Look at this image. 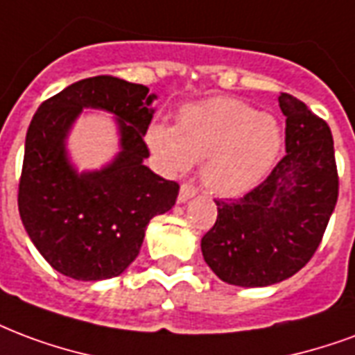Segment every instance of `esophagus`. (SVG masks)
<instances>
[{
	"label": "esophagus",
	"instance_id": "34e87169",
	"mask_svg": "<svg viewBox=\"0 0 355 355\" xmlns=\"http://www.w3.org/2000/svg\"><path fill=\"white\" fill-rule=\"evenodd\" d=\"M198 193V188L190 182H184V184L180 186V191H178V203H186L188 199H191L193 196Z\"/></svg>",
	"mask_w": 355,
	"mask_h": 355
}]
</instances>
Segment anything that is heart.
<instances>
[{"label":"heart","mask_w":355,"mask_h":355,"mask_svg":"<svg viewBox=\"0 0 355 355\" xmlns=\"http://www.w3.org/2000/svg\"><path fill=\"white\" fill-rule=\"evenodd\" d=\"M146 143L165 167L188 171L205 162L209 190L225 198L244 196L271 173L282 148V133L271 116L237 99L218 97L188 105L177 128L152 124Z\"/></svg>","instance_id":"obj_1"}]
</instances>
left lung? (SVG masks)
Returning a JSON list of instances; mask_svg holds the SVG:
<instances>
[{"label":"left lung","mask_w":355,"mask_h":355,"mask_svg":"<svg viewBox=\"0 0 355 355\" xmlns=\"http://www.w3.org/2000/svg\"><path fill=\"white\" fill-rule=\"evenodd\" d=\"M278 105L286 156L244 198L216 199V222L201 239L205 261L227 284L263 288L293 277L314 256L337 205L329 125L290 94Z\"/></svg>","instance_id":"8db88e82"}]
</instances>
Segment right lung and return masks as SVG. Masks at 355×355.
<instances>
[{"label":"right lung","instance_id":"add662e5","mask_svg":"<svg viewBox=\"0 0 355 355\" xmlns=\"http://www.w3.org/2000/svg\"><path fill=\"white\" fill-rule=\"evenodd\" d=\"M154 99L143 84L101 75L67 86L31 118L18 211L31 243L65 277L96 282L122 275L139 256L148 222L177 201V182L143 164ZM83 108L112 112L121 152L101 170L78 173L64 141Z\"/></svg>","mask_w":355,"mask_h":355}]
</instances>
